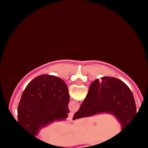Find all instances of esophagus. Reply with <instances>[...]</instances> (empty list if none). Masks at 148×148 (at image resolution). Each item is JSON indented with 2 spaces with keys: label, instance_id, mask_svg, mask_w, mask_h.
Segmentation results:
<instances>
[{
  "label": "esophagus",
  "instance_id": "esophagus-1",
  "mask_svg": "<svg viewBox=\"0 0 148 148\" xmlns=\"http://www.w3.org/2000/svg\"><path fill=\"white\" fill-rule=\"evenodd\" d=\"M72 118H73V113H72V112H70V113H69V116H68V118H67V120L68 122H72Z\"/></svg>",
  "mask_w": 148,
  "mask_h": 148
}]
</instances>
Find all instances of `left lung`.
Returning <instances> with one entry per match:
<instances>
[{"instance_id":"8db88e82","label":"left lung","mask_w":148,"mask_h":148,"mask_svg":"<svg viewBox=\"0 0 148 148\" xmlns=\"http://www.w3.org/2000/svg\"><path fill=\"white\" fill-rule=\"evenodd\" d=\"M68 88L57 76L42 74L32 80L22 93L18 106V123L33 136L55 121L68 116Z\"/></svg>"}]
</instances>
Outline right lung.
Instances as JSON below:
<instances>
[{
	"label": "right lung",
	"instance_id": "right-lung-1",
	"mask_svg": "<svg viewBox=\"0 0 148 148\" xmlns=\"http://www.w3.org/2000/svg\"><path fill=\"white\" fill-rule=\"evenodd\" d=\"M133 94L125 83L116 78L103 76L90 84L86 99L73 120L99 113H109L118 119L122 131L136 115Z\"/></svg>",
	"mask_w": 148,
	"mask_h": 148
}]
</instances>
